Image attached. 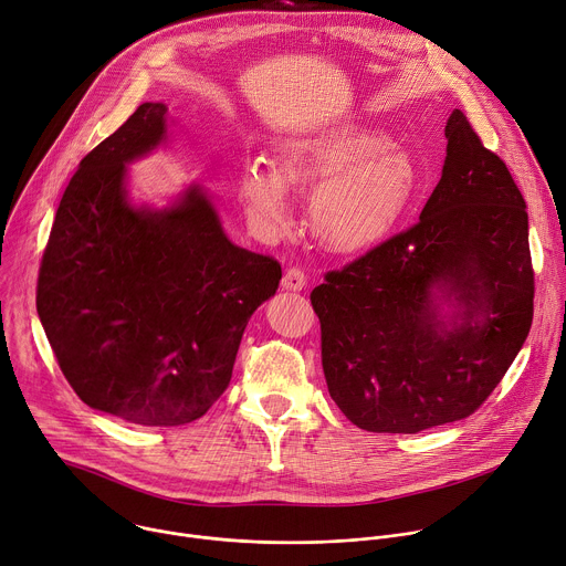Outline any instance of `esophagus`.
Here are the masks:
<instances>
[{
  "mask_svg": "<svg viewBox=\"0 0 566 566\" xmlns=\"http://www.w3.org/2000/svg\"><path fill=\"white\" fill-rule=\"evenodd\" d=\"M305 285H307V276H305V272H303L301 268H290V270L283 274V287H285V290L298 292V290H303Z\"/></svg>",
  "mask_w": 566,
  "mask_h": 566,
  "instance_id": "34e87169",
  "label": "esophagus"
}]
</instances>
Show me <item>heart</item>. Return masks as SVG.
<instances>
[{"mask_svg":"<svg viewBox=\"0 0 566 566\" xmlns=\"http://www.w3.org/2000/svg\"><path fill=\"white\" fill-rule=\"evenodd\" d=\"M419 174L384 132L336 127L285 143L279 169L252 160L241 169L239 196L265 234L290 228V185L315 187L312 224L334 250H361L381 241L408 209Z\"/></svg>","mask_w":566,"mask_h":566,"instance_id":"1","label":"heart"}]
</instances>
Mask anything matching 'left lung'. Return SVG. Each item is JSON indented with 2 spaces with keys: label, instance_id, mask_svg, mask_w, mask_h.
<instances>
[{
  "label": "left lung",
  "instance_id": "8db88e82",
  "mask_svg": "<svg viewBox=\"0 0 566 566\" xmlns=\"http://www.w3.org/2000/svg\"><path fill=\"white\" fill-rule=\"evenodd\" d=\"M419 222L342 270L310 301L329 397L359 428L412 434L473 415L533 321L526 202L460 108ZM461 312L448 326L436 296Z\"/></svg>",
  "mask_w": 566,
  "mask_h": 566
}]
</instances>
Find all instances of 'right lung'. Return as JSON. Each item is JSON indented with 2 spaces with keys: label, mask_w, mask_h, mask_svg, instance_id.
<instances>
[{
  "label": "right lung",
  "mask_w": 566,
  "mask_h": 566,
  "mask_svg": "<svg viewBox=\"0 0 566 566\" xmlns=\"http://www.w3.org/2000/svg\"><path fill=\"white\" fill-rule=\"evenodd\" d=\"M140 104L73 174L42 256L38 314L62 375L91 408L143 426L202 417L230 386L243 332L281 263L237 248L200 187L132 207V160L167 134Z\"/></svg>",
  "instance_id": "obj_1"
}]
</instances>
